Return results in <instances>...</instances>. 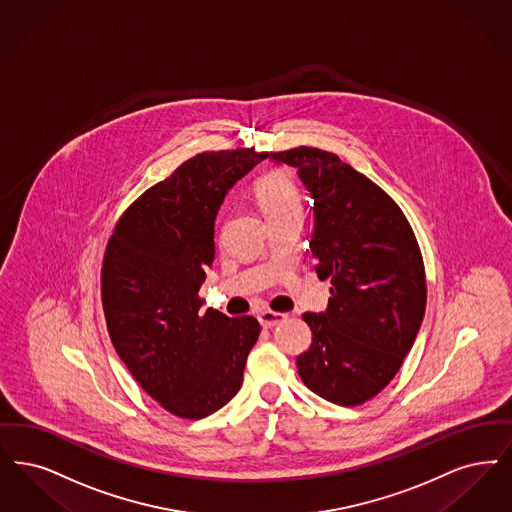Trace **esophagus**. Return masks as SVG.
<instances>
[{
  "instance_id": "esophagus-1",
  "label": "esophagus",
  "mask_w": 512,
  "mask_h": 512,
  "mask_svg": "<svg viewBox=\"0 0 512 512\" xmlns=\"http://www.w3.org/2000/svg\"><path fill=\"white\" fill-rule=\"evenodd\" d=\"M286 320L287 314L274 312V310H265V312L259 314V322H261V326L265 329L274 328V326H278V324H282V322H286Z\"/></svg>"
}]
</instances>
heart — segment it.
<instances>
[{
	"mask_svg": "<svg viewBox=\"0 0 512 512\" xmlns=\"http://www.w3.org/2000/svg\"><path fill=\"white\" fill-rule=\"evenodd\" d=\"M255 198L266 219L303 213V200L295 179L286 171H272L255 183Z\"/></svg>",
	"mask_w": 512,
	"mask_h": 512,
	"instance_id": "obj_1",
	"label": "heart"
}]
</instances>
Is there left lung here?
Listing matches in <instances>:
<instances>
[{
  "label": "left lung",
  "instance_id": "8db88e82",
  "mask_svg": "<svg viewBox=\"0 0 512 512\" xmlns=\"http://www.w3.org/2000/svg\"><path fill=\"white\" fill-rule=\"evenodd\" d=\"M270 158L295 167L314 198L310 251L333 286L326 312L303 314L312 345L297 356L299 377L333 404L360 406L389 385L421 328V249L398 204L337 154L299 146Z\"/></svg>",
  "mask_w": 512,
  "mask_h": 512
}]
</instances>
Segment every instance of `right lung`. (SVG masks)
<instances>
[{"mask_svg":"<svg viewBox=\"0 0 512 512\" xmlns=\"http://www.w3.org/2000/svg\"><path fill=\"white\" fill-rule=\"evenodd\" d=\"M266 158L253 148L196 154L129 205L106 244L101 295L112 345L144 392L183 419L234 398L261 333L253 316L204 310L198 291L226 192Z\"/></svg>","mask_w":512,"mask_h":512,"instance_id":"add662e5","label":"right lung"}]
</instances>
